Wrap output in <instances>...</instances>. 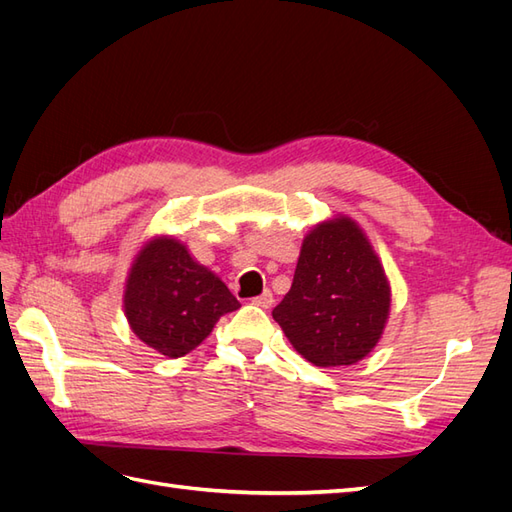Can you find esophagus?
<instances>
[{"label":"esophagus","instance_id":"obj_1","mask_svg":"<svg viewBox=\"0 0 512 512\" xmlns=\"http://www.w3.org/2000/svg\"><path fill=\"white\" fill-rule=\"evenodd\" d=\"M273 292L271 290H265L260 294V297H256V299H252V303L256 305V307H262V309H269L271 305H273Z\"/></svg>","mask_w":512,"mask_h":512}]
</instances>
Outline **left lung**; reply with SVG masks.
I'll list each match as a JSON object with an SVG mask.
<instances>
[{
	"label": "left lung",
	"instance_id": "left-lung-1",
	"mask_svg": "<svg viewBox=\"0 0 512 512\" xmlns=\"http://www.w3.org/2000/svg\"><path fill=\"white\" fill-rule=\"evenodd\" d=\"M391 303V282L367 232L335 213L307 230L292 286L273 318L305 361L350 367L378 346Z\"/></svg>",
	"mask_w": 512,
	"mask_h": 512
}]
</instances>
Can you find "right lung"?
<instances>
[{"label":"right lung","instance_id":"right-lung-1","mask_svg":"<svg viewBox=\"0 0 512 512\" xmlns=\"http://www.w3.org/2000/svg\"><path fill=\"white\" fill-rule=\"evenodd\" d=\"M239 307L220 277L175 235L145 239L123 286V314L132 333L168 359L196 350L218 320Z\"/></svg>","mask_w":512,"mask_h":512}]
</instances>
